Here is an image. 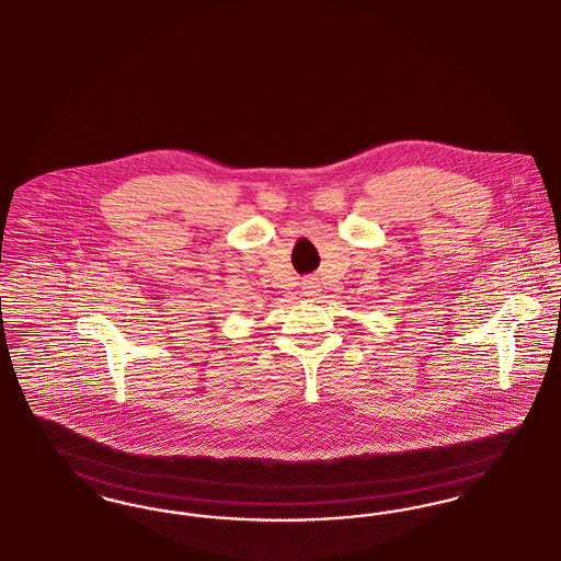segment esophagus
<instances>
[{
	"instance_id": "1",
	"label": "esophagus",
	"mask_w": 561,
	"mask_h": 561,
	"mask_svg": "<svg viewBox=\"0 0 561 561\" xmlns=\"http://www.w3.org/2000/svg\"><path fill=\"white\" fill-rule=\"evenodd\" d=\"M317 294H319V285H314L312 280H306V283H304V295L314 297Z\"/></svg>"
}]
</instances>
